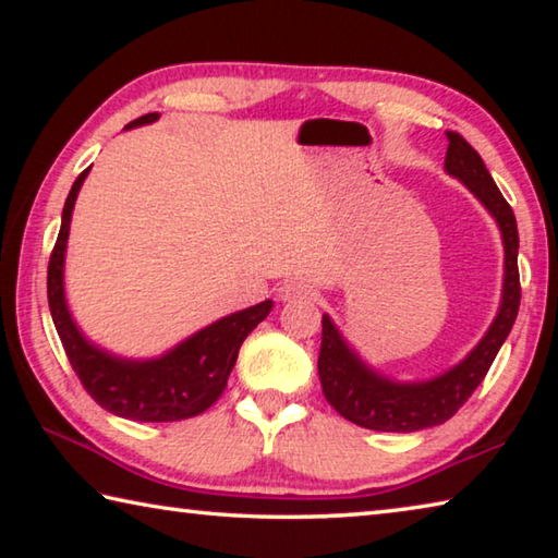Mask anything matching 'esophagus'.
<instances>
[{
    "mask_svg": "<svg viewBox=\"0 0 558 558\" xmlns=\"http://www.w3.org/2000/svg\"><path fill=\"white\" fill-rule=\"evenodd\" d=\"M278 298L288 300V302L290 300H313L315 288H313V282L305 278H290L278 288Z\"/></svg>",
    "mask_w": 558,
    "mask_h": 558,
    "instance_id": "1",
    "label": "esophagus"
}]
</instances>
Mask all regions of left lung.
Segmentation results:
<instances>
[{"mask_svg": "<svg viewBox=\"0 0 558 558\" xmlns=\"http://www.w3.org/2000/svg\"><path fill=\"white\" fill-rule=\"evenodd\" d=\"M448 153H446V172L458 177L485 209L495 216V221L502 231L505 243V288L502 302L495 323L489 325L487 335L480 339V344L462 359L458 366H452L446 374L436 376L430 381L401 384L391 381L386 376L369 369L359 359L339 329L332 325L327 315L323 317V344H319L317 372L323 393L332 409L344 415L347 421L369 430L386 433H413L430 426H440L460 411L472 391L483 384L485 374L493 366L499 347L512 329L522 288H519V268H517V248L519 233L512 206L505 202L495 179L489 177L487 167L465 137L458 132H446Z\"/></svg>", "mask_w": 558, "mask_h": 558, "instance_id": "left-lung-1", "label": "left lung"}]
</instances>
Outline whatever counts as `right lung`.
<instances>
[{"instance_id":"obj_1","label":"right lung","mask_w":558,"mask_h":558,"mask_svg":"<svg viewBox=\"0 0 558 558\" xmlns=\"http://www.w3.org/2000/svg\"><path fill=\"white\" fill-rule=\"evenodd\" d=\"M157 118L159 112H147V116L132 120L128 128L147 125ZM88 172L90 167L83 169L71 186L69 199H65L61 231L51 251L49 278H46L51 317L65 356H69L75 376L81 379L83 389L90 393V399L120 418L172 423L199 415L214 401H219L243 339L268 317L272 300L216 319L214 325L199 329L159 359L135 362V359H120L90 344L75 327L63 295V258L71 214L75 196H78Z\"/></svg>"}]
</instances>
